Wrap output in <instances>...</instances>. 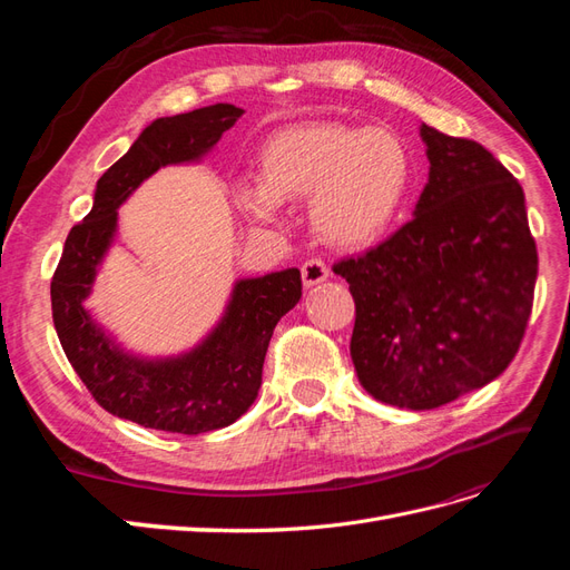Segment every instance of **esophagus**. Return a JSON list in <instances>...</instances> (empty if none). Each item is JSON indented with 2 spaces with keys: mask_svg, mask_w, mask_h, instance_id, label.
Masks as SVG:
<instances>
[{
  "mask_svg": "<svg viewBox=\"0 0 570 570\" xmlns=\"http://www.w3.org/2000/svg\"><path fill=\"white\" fill-rule=\"evenodd\" d=\"M327 275H331V268H327L325 262H321V258H308V262L302 266L304 287L321 285L323 281H327Z\"/></svg>",
  "mask_w": 570,
  "mask_h": 570,
  "instance_id": "34e87169",
  "label": "esophagus"
}]
</instances>
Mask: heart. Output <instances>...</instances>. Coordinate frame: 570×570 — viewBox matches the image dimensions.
<instances>
[{
    "mask_svg": "<svg viewBox=\"0 0 570 570\" xmlns=\"http://www.w3.org/2000/svg\"><path fill=\"white\" fill-rule=\"evenodd\" d=\"M262 178H239L233 197L252 220L278 223L285 202L312 197L327 245L361 249L381 239L411 195L416 164L390 128L312 120L275 130L258 154Z\"/></svg>",
    "mask_w": 570,
    "mask_h": 570,
    "instance_id": "b5f03b06",
    "label": "heart"
}]
</instances>
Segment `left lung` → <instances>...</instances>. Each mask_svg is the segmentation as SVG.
Listing matches in <instances>:
<instances>
[{
	"instance_id": "left-lung-1",
	"label": "left lung",
	"mask_w": 570,
	"mask_h": 570,
	"mask_svg": "<svg viewBox=\"0 0 570 570\" xmlns=\"http://www.w3.org/2000/svg\"><path fill=\"white\" fill-rule=\"evenodd\" d=\"M430 161L413 218L333 266L356 304L352 361L377 402L438 409L502 375L538 281L521 183L465 137L421 126Z\"/></svg>"
}]
</instances>
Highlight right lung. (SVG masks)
I'll list each match as a JSON object with an SVG mask.
<instances>
[{"instance_id": "add662e5", "label": "right lung", "mask_w": 570, "mask_h": 570, "mask_svg": "<svg viewBox=\"0 0 570 570\" xmlns=\"http://www.w3.org/2000/svg\"><path fill=\"white\" fill-rule=\"evenodd\" d=\"M245 111L212 105L157 118L97 180L92 212L66 237L51 278V316L85 387L118 419L166 433L199 435L235 423L254 404L273 327L302 297L299 268L239 278L214 331L178 356L126 352L85 299L118 230V206L159 168L199 161Z\"/></svg>"}]
</instances>
